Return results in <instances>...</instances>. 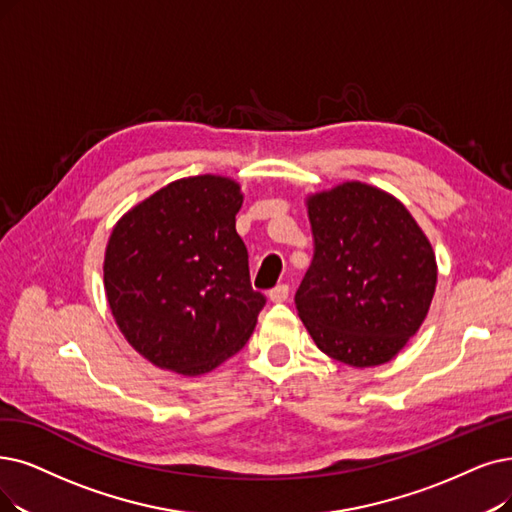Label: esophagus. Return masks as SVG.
Instances as JSON below:
<instances>
[{
  "mask_svg": "<svg viewBox=\"0 0 512 512\" xmlns=\"http://www.w3.org/2000/svg\"><path fill=\"white\" fill-rule=\"evenodd\" d=\"M288 296H290V285H285V283L275 285V288L269 292L271 302H285L288 300Z\"/></svg>",
  "mask_w": 512,
  "mask_h": 512,
  "instance_id": "obj_1",
  "label": "esophagus"
}]
</instances>
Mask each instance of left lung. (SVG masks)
<instances>
[{"mask_svg":"<svg viewBox=\"0 0 512 512\" xmlns=\"http://www.w3.org/2000/svg\"><path fill=\"white\" fill-rule=\"evenodd\" d=\"M304 201L315 250L294 302L306 332L351 367L391 361L431 309V241L395 195L359 180Z\"/></svg>","mask_w":512,"mask_h":512,"instance_id":"1","label":"left lung"}]
</instances>
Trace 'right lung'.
I'll list each match as a JSON object with an SVG mask.
<instances>
[{
	"mask_svg": "<svg viewBox=\"0 0 512 512\" xmlns=\"http://www.w3.org/2000/svg\"><path fill=\"white\" fill-rule=\"evenodd\" d=\"M239 182L201 174L170 182L117 220L105 294L119 332L161 370L201 376L239 353L264 296L250 285L235 231Z\"/></svg>",
	"mask_w": 512,
	"mask_h": 512,
	"instance_id": "add662e5",
	"label": "right lung"
}]
</instances>
